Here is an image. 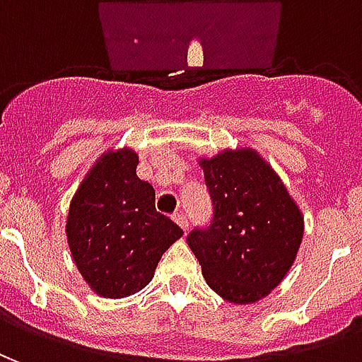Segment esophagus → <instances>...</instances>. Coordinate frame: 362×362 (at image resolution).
<instances>
[{"label":"esophagus","instance_id":"34e87169","mask_svg":"<svg viewBox=\"0 0 362 362\" xmlns=\"http://www.w3.org/2000/svg\"><path fill=\"white\" fill-rule=\"evenodd\" d=\"M173 219L178 223V227H180L182 230H186V228H188V217H186L184 213H174Z\"/></svg>","mask_w":362,"mask_h":362}]
</instances>
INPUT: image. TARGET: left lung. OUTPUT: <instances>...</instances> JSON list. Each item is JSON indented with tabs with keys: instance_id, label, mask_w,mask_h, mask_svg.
<instances>
[{
	"instance_id": "1",
	"label": "left lung",
	"mask_w": 362,
	"mask_h": 362,
	"mask_svg": "<svg viewBox=\"0 0 362 362\" xmlns=\"http://www.w3.org/2000/svg\"><path fill=\"white\" fill-rule=\"evenodd\" d=\"M199 166L213 219L189 233L188 246L217 295L235 304L256 303L293 266L303 243V213L258 151L225 149L199 158Z\"/></svg>"
}]
</instances>
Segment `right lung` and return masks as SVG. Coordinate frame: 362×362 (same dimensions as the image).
I'll return each instance as SVG.
<instances>
[{"mask_svg":"<svg viewBox=\"0 0 362 362\" xmlns=\"http://www.w3.org/2000/svg\"><path fill=\"white\" fill-rule=\"evenodd\" d=\"M137 153L106 151L69 204L66 235L74 262L96 295L141 291L158 259L184 233L155 209V189L137 178Z\"/></svg>","mask_w":362,"mask_h":362,"instance_id":"add662e5","label":"right lung"}]
</instances>
